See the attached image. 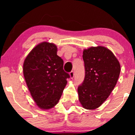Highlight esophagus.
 <instances>
[{"label":"esophagus","mask_w":135,"mask_h":135,"mask_svg":"<svg viewBox=\"0 0 135 135\" xmlns=\"http://www.w3.org/2000/svg\"><path fill=\"white\" fill-rule=\"evenodd\" d=\"M69 75L71 79H73L74 77V71H71V73H69Z\"/></svg>","instance_id":"esophagus-1"}]
</instances>
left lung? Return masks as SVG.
I'll return each mask as SVG.
<instances>
[{"instance_id": "left-lung-1", "label": "left lung", "mask_w": 135, "mask_h": 135, "mask_svg": "<svg viewBox=\"0 0 135 135\" xmlns=\"http://www.w3.org/2000/svg\"><path fill=\"white\" fill-rule=\"evenodd\" d=\"M85 79L79 86V100L86 109L99 108L117 84L120 65L110 50L103 46L91 47L83 51Z\"/></svg>"}]
</instances>
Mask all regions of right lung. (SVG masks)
Instances as JSON below:
<instances>
[{
    "mask_svg": "<svg viewBox=\"0 0 135 135\" xmlns=\"http://www.w3.org/2000/svg\"><path fill=\"white\" fill-rule=\"evenodd\" d=\"M63 60L54 44L42 42L26 58L23 74L33 99L38 108L50 109L58 103L70 75L63 70Z\"/></svg>",
    "mask_w": 135,
    "mask_h": 135,
    "instance_id": "add662e5",
    "label": "right lung"
}]
</instances>
